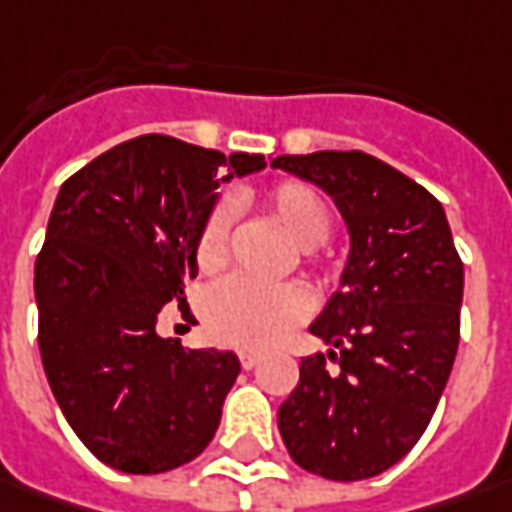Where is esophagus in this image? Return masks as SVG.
Listing matches in <instances>:
<instances>
[{"instance_id":"esophagus-1","label":"esophagus","mask_w":512,"mask_h":512,"mask_svg":"<svg viewBox=\"0 0 512 512\" xmlns=\"http://www.w3.org/2000/svg\"><path fill=\"white\" fill-rule=\"evenodd\" d=\"M240 365L246 368V371H252L257 362H260V354H255V351H240Z\"/></svg>"}]
</instances>
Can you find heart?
I'll list each match as a JSON object with an SVG mask.
<instances>
[{
  "mask_svg": "<svg viewBox=\"0 0 512 512\" xmlns=\"http://www.w3.org/2000/svg\"><path fill=\"white\" fill-rule=\"evenodd\" d=\"M263 209L286 238L303 249L306 263H314V252L331 235V209L314 186L303 181H277L263 192ZM232 240V209L218 201L198 226L195 263L206 274L223 269L229 260ZM206 331L218 343L235 348H266L291 326L303 323L309 314L306 294L297 286H255L249 280H223L206 291L201 303Z\"/></svg>",
  "mask_w": 512,
  "mask_h": 512,
  "instance_id": "heart-1",
  "label": "heart"
}]
</instances>
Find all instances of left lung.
<instances>
[{
	"mask_svg": "<svg viewBox=\"0 0 512 512\" xmlns=\"http://www.w3.org/2000/svg\"><path fill=\"white\" fill-rule=\"evenodd\" d=\"M272 167L326 189L351 232L340 289L311 326L331 351L300 360L277 428L303 470L371 479L419 442L448 385L465 266L442 203L374 155H277Z\"/></svg>",
	"mask_w": 512,
	"mask_h": 512,
	"instance_id": "1",
	"label": "left lung"
}]
</instances>
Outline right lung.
Instances as JSON below:
<instances>
[{"instance_id":"add662e5","label":"right lung","mask_w":512,"mask_h":512,"mask_svg":"<svg viewBox=\"0 0 512 512\" xmlns=\"http://www.w3.org/2000/svg\"><path fill=\"white\" fill-rule=\"evenodd\" d=\"M263 167V155L138 135L59 189L36 257L39 351L62 414L104 465L164 473L218 431L240 360L164 340L155 323L172 300L184 311L215 189Z\"/></svg>"}]
</instances>
